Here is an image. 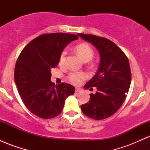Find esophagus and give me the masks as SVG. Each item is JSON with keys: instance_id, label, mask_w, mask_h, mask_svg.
<instances>
[{"instance_id": "esophagus-1", "label": "esophagus", "mask_w": 150, "mask_h": 150, "mask_svg": "<svg viewBox=\"0 0 150 150\" xmlns=\"http://www.w3.org/2000/svg\"><path fill=\"white\" fill-rule=\"evenodd\" d=\"M82 92V89H80V88H75V92L77 93H80V92Z\"/></svg>"}]
</instances>
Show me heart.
I'll list each match as a JSON object with an SVG mask.
<instances>
[{"label":"heart","mask_w":150,"mask_h":150,"mask_svg":"<svg viewBox=\"0 0 150 150\" xmlns=\"http://www.w3.org/2000/svg\"><path fill=\"white\" fill-rule=\"evenodd\" d=\"M75 50L76 51L77 54L85 63L90 61L92 59L94 54L92 48L87 43L79 44L78 45L75 46ZM66 55L67 51L65 50H63L61 52V55H60L59 61H58L60 65H64L65 58H66ZM87 77H88L87 74L84 73V72H73V73H70L68 75V78L70 80V82H71L74 85H78L82 81L85 80L87 78Z\"/></svg>","instance_id":"heart-1"}]
</instances>
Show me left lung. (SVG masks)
I'll list each match as a JSON object with an SVG mask.
<instances>
[{
	"label": "left lung",
	"mask_w": 150,
	"mask_h": 150,
	"mask_svg": "<svg viewBox=\"0 0 150 150\" xmlns=\"http://www.w3.org/2000/svg\"><path fill=\"white\" fill-rule=\"evenodd\" d=\"M77 35L95 46L100 55L97 73L84 86L87 89L96 87L97 91L90 94L89 102L82 104L81 110L92 119H105L114 114L126 98L131 82L128 59L109 39L92 34Z\"/></svg>",
	"instance_id": "8db88e82"
}]
</instances>
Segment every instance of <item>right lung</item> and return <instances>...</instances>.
Masks as SVG:
<instances>
[{
    "mask_svg": "<svg viewBox=\"0 0 150 150\" xmlns=\"http://www.w3.org/2000/svg\"><path fill=\"white\" fill-rule=\"evenodd\" d=\"M77 39L72 34H42L29 43L17 60L14 77L18 92L26 107L39 118L58 116L65 99L75 93V87L70 84L55 85L51 69L58 65L65 46Z\"/></svg>",
    "mask_w": 150,
    "mask_h": 150,
    "instance_id": "right-lung-1",
    "label": "right lung"
}]
</instances>
